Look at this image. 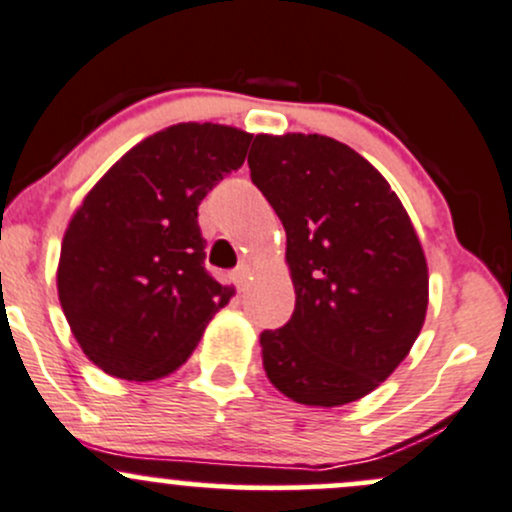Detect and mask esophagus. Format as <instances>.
<instances>
[{"instance_id": "obj_1", "label": "esophagus", "mask_w": 512, "mask_h": 512, "mask_svg": "<svg viewBox=\"0 0 512 512\" xmlns=\"http://www.w3.org/2000/svg\"><path fill=\"white\" fill-rule=\"evenodd\" d=\"M247 274H250V267H247V265H240L238 270H233V282H235V287L245 289Z\"/></svg>"}]
</instances>
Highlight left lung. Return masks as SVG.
Returning <instances> with one entry per match:
<instances>
[{
  "label": "left lung",
  "instance_id": "1",
  "mask_svg": "<svg viewBox=\"0 0 512 512\" xmlns=\"http://www.w3.org/2000/svg\"><path fill=\"white\" fill-rule=\"evenodd\" d=\"M252 184L287 233L292 319L262 331L267 378L289 400L338 407L410 353L429 277L412 220L373 164L321 134H257Z\"/></svg>",
  "mask_w": 512,
  "mask_h": 512
}]
</instances>
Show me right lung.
Listing matches in <instances>:
<instances>
[{"label":"right lung","instance_id":"add662e5","mask_svg":"<svg viewBox=\"0 0 512 512\" xmlns=\"http://www.w3.org/2000/svg\"><path fill=\"white\" fill-rule=\"evenodd\" d=\"M252 134L184 122L107 171L61 245L58 299L83 353L122 380L174 373L233 297L206 270L198 206L238 171Z\"/></svg>","mask_w":512,"mask_h":512}]
</instances>
